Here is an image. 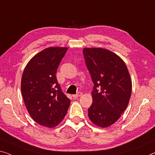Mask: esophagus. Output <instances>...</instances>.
Listing matches in <instances>:
<instances>
[{"label":"esophagus","instance_id":"esophagus-1","mask_svg":"<svg viewBox=\"0 0 155 155\" xmlns=\"http://www.w3.org/2000/svg\"><path fill=\"white\" fill-rule=\"evenodd\" d=\"M82 95V93L81 92H78L77 94H73L72 95V97L74 98H77V97H80V96H81Z\"/></svg>","mask_w":155,"mask_h":155}]
</instances>
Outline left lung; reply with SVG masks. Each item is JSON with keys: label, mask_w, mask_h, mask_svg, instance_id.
Here are the masks:
<instances>
[{"label": "left lung", "mask_w": 155, "mask_h": 155, "mask_svg": "<svg viewBox=\"0 0 155 155\" xmlns=\"http://www.w3.org/2000/svg\"><path fill=\"white\" fill-rule=\"evenodd\" d=\"M84 58L94 84L88 117L105 128L115 123L127 107L131 80L125 63L114 52L102 48H84Z\"/></svg>", "instance_id": "obj_1"}]
</instances>
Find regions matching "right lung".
Returning a JSON list of instances; mask_svg holds the SVG:
<instances>
[{"label": "right lung", "mask_w": 155, "mask_h": 155, "mask_svg": "<svg viewBox=\"0 0 155 155\" xmlns=\"http://www.w3.org/2000/svg\"><path fill=\"white\" fill-rule=\"evenodd\" d=\"M68 49L45 48L30 60L22 74L21 90L28 114L37 123L46 127L57 126L70 104L55 76Z\"/></svg>", "instance_id": "obj_1"}]
</instances>
